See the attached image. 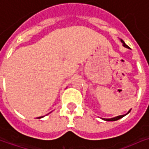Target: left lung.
I'll use <instances>...</instances> for the list:
<instances>
[{"label": "left lung", "instance_id": "8db88e82", "mask_svg": "<svg viewBox=\"0 0 149 149\" xmlns=\"http://www.w3.org/2000/svg\"><path fill=\"white\" fill-rule=\"evenodd\" d=\"M121 42L123 43V46L124 47H128L127 46L126 44H125V42H123V41L122 39H121ZM130 111H131V110H129V111L127 112V113L124 114V115H120V116H117V117H115V118H102V119L104 120V121H107V122H111V121H112V122H113V121H117V120H118V119H120V118H123L124 116H126L127 114H128V113H130Z\"/></svg>", "mask_w": 149, "mask_h": 149}]
</instances>
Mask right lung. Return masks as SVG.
Instances as JSON below:
<instances>
[{"instance_id":"obj_1","label":"right lung","mask_w":149,"mask_h":149,"mask_svg":"<svg viewBox=\"0 0 149 149\" xmlns=\"http://www.w3.org/2000/svg\"><path fill=\"white\" fill-rule=\"evenodd\" d=\"M43 118V116H42V117H40V118Z\"/></svg>"}]
</instances>
